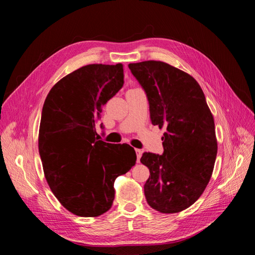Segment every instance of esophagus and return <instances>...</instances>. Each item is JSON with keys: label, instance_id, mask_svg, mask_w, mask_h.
Instances as JSON below:
<instances>
[{"label": "esophagus", "instance_id": "34e87169", "mask_svg": "<svg viewBox=\"0 0 255 255\" xmlns=\"http://www.w3.org/2000/svg\"><path fill=\"white\" fill-rule=\"evenodd\" d=\"M135 151H136V155H137V163H139L140 157L142 155V151L140 149H135Z\"/></svg>", "mask_w": 255, "mask_h": 255}]
</instances>
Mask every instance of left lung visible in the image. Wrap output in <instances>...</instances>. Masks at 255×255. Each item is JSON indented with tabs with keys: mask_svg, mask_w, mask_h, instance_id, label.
I'll return each instance as SVG.
<instances>
[{
	"mask_svg": "<svg viewBox=\"0 0 255 255\" xmlns=\"http://www.w3.org/2000/svg\"><path fill=\"white\" fill-rule=\"evenodd\" d=\"M128 68L145 91L153 126L166 128L161 155L144 152L148 204L160 213H179L194 204L211 180L217 156L213 115L198 82L163 61Z\"/></svg>",
	"mask_w": 255,
	"mask_h": 255,
	"instance_id": "1",
	"label": "left lung"
}]
</instances>
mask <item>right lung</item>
<instances>
[{
	"label": "right lung",
	"instance_id": "1",
	"mask_svg": "<svg viewBox=\"0 0 255 255\" xmlns=\"http://www.w3.org/2000/svg\"><path fill=\"white\" fill-rule=\"evenodd\" d=\"M123 83L121 64L84 66L54 85L42 107L38 148L45 179L61 205L81 217L109 211L116 177L136 163L132 146L99 140L96 130L102 106Z\"/></svg>",
	"mask_w": 255,
	"mask_h": 255
}]
</instances>
